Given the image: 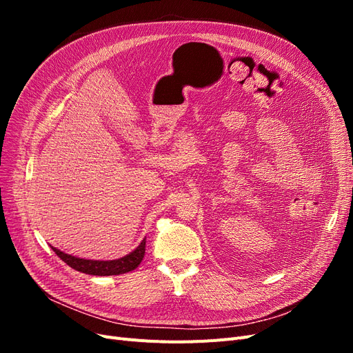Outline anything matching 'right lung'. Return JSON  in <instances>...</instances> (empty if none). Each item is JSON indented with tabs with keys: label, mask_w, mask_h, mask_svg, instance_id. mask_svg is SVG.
Returning a JSON list of instances; mask_svg holds the SVG:
<instances>
[{
	"label": "right lung",
	"mask_w": 353,
	"mask_h": 353,
	"mask_svg": "<svg viewBox=\"0 0 353 353\" xmlns=\"http://www.w3.org/2000/svg\"><path fill=\"white\" fill-rule=\"evenodd\" d=\"M56 252L59 258L66 262L70 268L77 270L83 274H90V275H119V274H126L130 271H134L138 265L141 263L144 253H145V239L141 241V244L138 248L131 252L130 254L123 256L121 259H114V261H90V259H81V258H74L72 254L63 253L61 250L51 248Z\"/></svg>",
	"instance_id": "obj_1"
}]
</instances>
